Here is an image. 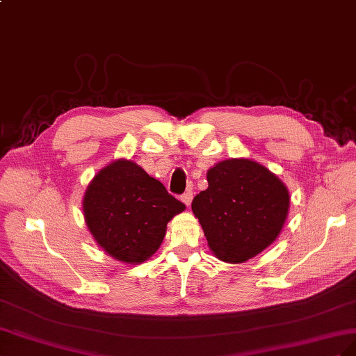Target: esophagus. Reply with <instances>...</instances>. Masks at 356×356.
<instances>
[{
	"label": "esophagus",
	"instance_id": "obj_1",
	"mask_svg": "<svg viewBox=\"0 0 356 356\" xmlns=\"http://www.w3.org/2000/svg\"><path fill=\"white\" fill-rule=\"evenodd\" d=\"M192 197H194V194H192V191H186V192H185V194L180 197V200H181V201H184L186 206H191V202H192Z\"/></svg>",
	"mask_w": 356,
	"mask_h": 356
}]
</instances>
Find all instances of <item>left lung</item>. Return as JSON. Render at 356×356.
I'll use <instances>...</instances> for the list:
<instances>
[{"mask_svg":"<svg viewBox=\"0 0 356 356\" xmlns=\"http://www.w3.org/2000/svg\"><path fill=\"white\" fill-rule=\"evenodd\" d=\"M209 188L192 211L220 261L240 264L277 238L289 210V192L270 170L250 159H227L207 171Z\"/></svg>","mask_w":356,"mask_h":356,"instance_id":"8db88e82","label":"left lung"}]
</instances>
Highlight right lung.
<instances>
[{"mask_svg": "<svg viewBox=\"0 0 356 356\" xmlns=\"http://www.w3.org/2000/svg\"><path fill=\"white\" fill-rule=\"evenodd\" d=\"M185 204L159 180L128 159L98 171L83 197L85 222L106 253L125 264H140L159 249L167 223Z\"/></svg>", "mask_w": 356, "mask_h": 356, "instance_id": "1", "label": "right lung"}]
</instances>
